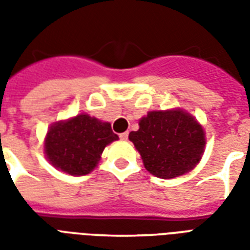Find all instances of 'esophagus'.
Wrapping results in <instances>:
<instances>
[{
	"mask_svg": "<svg viewBox=\"0 0 250 250\" xmlns=\"http://www.w3.org/2000/svg\"><path fill=\"white\" fill-rule=\"evenodd\" d=\"M119 137H121V140H127V139H128V132H123V133H121V135H119Z\"/></svg>",
	"mask_w": 250,
	"mask_h": 250,
	"instance_id": "1",
	"label": "esophagus"
}]
</instances>
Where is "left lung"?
<instances>
[{"mask_svg": "<svg viewBox=\"0 0 250 250\" xmlns=\"http://www.w3.org/2000/svg\"><path fill=\"white\" fill-rule=\"evenodd\" d=\"M128 139L145 168L161 179L178 178L193 170L206 145L204 127L180 107L148 111L139 121V129L129 132Z\"/></svg>", "mask_w": 250, "mask_h": 250, "instance_id": "1", "label": "left lung"}]
</instances>
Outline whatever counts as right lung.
Masks as SVG:
<instances>
[{
    "label": "right lung",
    "mask_w": 250,
    "mask_h": 250,
    "mask_svg": "<svg viewBox=\"0 0 250 250\" xmlns=\"http://www.w3.org/2000/svg\"><path fill=\"white\" fill-rule=\"evenodd\" d=\"M119 140L109 122H102L89 114L53 123L45 135L46 160L58 171L72 176H83L97 167L104 149Z\"/></svg>",
    "instance_id": "1"
}]
</instances>
